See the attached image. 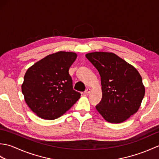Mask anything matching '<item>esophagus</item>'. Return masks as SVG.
<instances>
[{
  "instance_id": "obj_1",
  "label": "esophagus",
  "mask_w": 159,
  "mask_h": 159,
  "mask_svg": "<svg viewBox=\"0 0 159 159\" xmlns=\"http://www.w3.org/2000/svg\"><path fill=\"white\" fill-rule=\"evenodd\" d=\"M90 92H91V89H90L89 88H88V89H87L85 90V93L86 94V95H89V94L90 93Z\"/></svg>"
}]
</instances>
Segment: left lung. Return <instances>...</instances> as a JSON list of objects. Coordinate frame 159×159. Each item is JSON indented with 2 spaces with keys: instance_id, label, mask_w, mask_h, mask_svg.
<instances>
[{
  "instance_id": "1",
  "label": "left lung",
  "mask_w": 159,
  "mask_h": 159,
  "mask_svg": "<svg viewBox=\"0 0 159 159\" xmlns=\"http://www.w3.org/2000/svg\"><path fill=\"white\" fill-rule=\"evenodd\" d=\"M85 57L100 75L102 98L96 108L104 119L119 124L136 113L145 87L135 67L113 52H93Z\"/></svg>"
}]
</instances>
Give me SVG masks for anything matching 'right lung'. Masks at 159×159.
Masks as SVG:
<instances>
[{
  "label": "right lung",
  "mask_w": 159,
  "mask_h": 159,
  "mask_svg": "<svg viewBox=\"0 0 159 159\" xmlns=\"http://www.w3.org/2000/svg\"><path fill=\"white\" fill-rule=\"evenodd\" d=\"M76 57L75 52H57L39 60L26 72L22 92L26 103L38 117L55 120L80 98L69 74Z\"/></svg>",
  "instance_id": "right-lung-1"
}]
</instances>
